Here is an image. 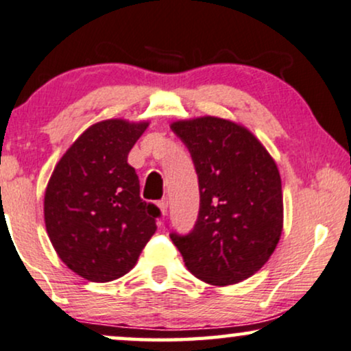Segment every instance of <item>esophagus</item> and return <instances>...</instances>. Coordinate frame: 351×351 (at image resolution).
Returning <instances> with one entry per match:
<instances>
[{"mask_svg":"<svg viewBox=\"0 0 351 351\" xmlns=\"http://www.w3.org/2000/svg\"><path fill=\"white\" fill-rule=\"evenodd\" d=\"M157 206H158V208H160L162 215H165L167 214V208H168V201H167V199H162V201H158Z\"/></svg>","mask_w":351,"mask_h":351,"instance_id":"34e87169","label":"esophagus"}]
</instances>
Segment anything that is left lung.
I'll return each instance as SVG.
<instances>
[{
    "mask_svg": "<svg viewBox=\"0 0 351 351\" xmlns=\"http://www.w3.org/2000/svg\"><path fill=\"white\" fill-rule=\"evenodd\" d=\"M193 157L199 178L197 221L170 238L188 270L210 285H233L272 256L283 228L277 163L261 141L230 119L201 117L171 123Z\"/></svg>",
    "mask_w": 351,
    "mask_h": 351,
    "instance_id": "8db88e82",
    "label": "left lung"
}]
</instances>
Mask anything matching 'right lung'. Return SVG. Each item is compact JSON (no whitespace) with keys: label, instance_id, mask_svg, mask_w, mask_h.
<instances>
[{"label":"right lung","instance_id":"1","mask_svg":"<svg viewBox=\"0 0 351 351\" xmlns=\"http://www.w3.org/2000/svg\"><path fill=\"white\" fill-rule=\"evenodd\" d=\"M149 121L105 119L92 124L56 163L43 214L60 259L90 282H112L134 267L157 230V206L139 196L128 163Z\"/></svg>","mask_w":351,"mask_h":351}]
</instances>
